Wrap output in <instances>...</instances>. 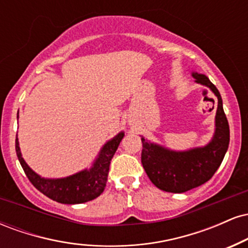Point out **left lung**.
<instances>
[{
  "label": "left lung",
  "instance_id": "8db88e82",
  "mask_svg": "<svg viewBox=\"0 0 248 248\" xmlns=\"http://www.w3.org/2000/svg\"><path fill=\"white\" fill-rule=\"evenodd\" d=\"M196 82L205 85L217 95L216 132L212 141L203 148L187 152H171L142 138L141 162L155 186L167 192L181 193L197 187L215 175L223 162L230 143V127L217 87L204 75L193 72Z\"/></svg>",
  "mask_w": 248,
  "mask_h": 248
}]
</instances>
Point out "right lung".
<instances>
[{
    "instance_id": "add662e5",
    "label": "right lung",
    "mask_w": 248,
    "mask_h": 248,
    "mask_svg": "<svg viewBox=\"0 0 248 248\" xmlns=\"http://www.w3.org/2000/svg\"><path fill=\"white\" fill-rule=\"evenodd\" d=\"M124 136V133L121 132L114 139L108 141L90 170H84L70 177L59 179L42 178L35 171H32L22 157L17 139L15 148L17 157L23 168L25 175L37 190L58 203L80 204L96 198L105 190L110 161Z\"/></svg>"
}]
</instances>
